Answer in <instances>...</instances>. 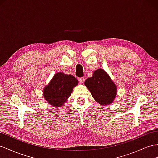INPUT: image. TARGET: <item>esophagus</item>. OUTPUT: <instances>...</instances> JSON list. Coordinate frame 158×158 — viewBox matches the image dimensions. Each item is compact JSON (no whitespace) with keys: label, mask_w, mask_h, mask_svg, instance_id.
Returning a JSON list of instances; mask_svg holds the SVG:
<instances>
[{"label":"esophagus","mask_w":158,"mask_h":158,"mask_svg":"<svg viewBox=\"0 0 158 158\" xmlns=\"http://www.w3.org/2000/svg\"><path fill=\"white\" fill-rule=\"evenodd\" d=\"M85 77H80V78H79V82L80 83H84V81H85Z\"/></svg>","instance_id":"34e87169"}]
</instances>
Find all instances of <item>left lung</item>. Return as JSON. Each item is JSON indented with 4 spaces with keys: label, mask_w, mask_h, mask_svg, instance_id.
<instances>
[{
    "label": "left lung",
    "mask_w": 158,
    "mask_h": 158,
    "mask_svg": "<svg viewBox=\"0 0 158 158\" xmlns=\"http://www.w3.org/2000/svg\"><path fill=\"white\" fill-rule=\"evenodd\" d=\"M85 85L97 102L103 106H107L113 102L117 94L115 85L102 69L94 71L91 77L85 80Z\"/></svg>",
    "instance_id": "8db88e82"
}]
</instances>
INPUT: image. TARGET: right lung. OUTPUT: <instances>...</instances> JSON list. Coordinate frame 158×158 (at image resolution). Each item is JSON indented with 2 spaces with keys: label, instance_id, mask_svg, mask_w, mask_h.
Masks as SVG:
<instances>
[{
  "label": "right lung",
  "instance_id": "add662e5",
  "mask_svg": "<svg viewBox=\"0 0 158 158\" xmlns=\"http://www.w3.org/2000/svg\"><path fill=\"white\" fill-rule=\"evenodd\" d=\"M77 84L78 81L74 76L58 73L44 89V98L52 106H62Z\"/></svg>",
  "mask_w": 158,
  "mask_h": 158
}]
</instances>
